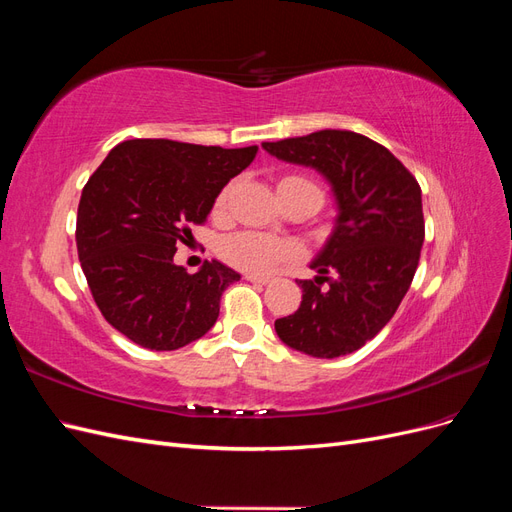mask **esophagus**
I'll return each mask as SVG.
<instances>
[{
    "label": "esophagus",
    "mask_w": 512,
    "mask_h": 512,
    "mask_svg": "<svg viewBox=\"0 0 512 512\" xmlns=\"http://www.w3.org/2000/svg\"><path fill=\"white\" fill-rule=\"evenodd\" d=\"M245 280L247 282H254V284H269V282H273V277H269V275H256V273H250V275H245Z\"/></svg>",
    "instance_id": "34e87169"
}]
</instances>
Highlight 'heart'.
I'll return each instance as SVG.
<instances>
[{
	"label": "heart",
	"instance_id": "b5f03b06",
	"mask_svg": "<svg viewBox=\"0 0 512 512\" xmlns=\"http://www.w3.org/2000/svg\"><path fill=\"white\" fill-rule=\"evenodd\" d=\"M318 190L316 185L303 179L299 175H286L277 183V194H286L292 190ZM228 203V188L220 192L218 200H215V209L222 211ZM220 256L228 262V265L237 267L241 271L250 273H265L273 269L280 262L294 256V245L277 239L271 235H262V232H237V235H230L220 243Z\"/></svg>",
	"mask_w": 512,
	"mask_h": 512
}]
</instances>
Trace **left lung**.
<instances>
[{"label":"left lung","mask_w":512,"mask_h":512,"mask_svg":"<svg viewBox=\"0 0 512 512\" xmlns=\"http://www.w3.org/2000/svg\"><path fill=\"white\" fill-rule=\"evenodd\" d=\"M262 147L277 160L318 170L337 205L331 237L309 265L318 275L297 282L303 301L275 320V333L318 359L359 350L393 318L412 284L425 239L421 185L389 149L350 130Z\"/></svg>","instance_id":"obj_1"}]
</instances>
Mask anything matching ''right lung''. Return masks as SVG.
I'll list each match as a JSON object with an SVG mask.
<instances>
[{
  "instance_id": "1",
  "label": "right lung",
  "mask_w": 512,
  "mask_h": 512,
  "mask_svg": "<svg viewBox=\"0 0 512 512\" xmlns=\"http://www.w3.org/2000/svg\"><path fill=\"white\" fill-rule=\"evenodd\" d=\"M256 151L134 138L111 149L89 177L76 250L102 316L134 344L177 350L218 320L222 292L241 275L218 260L190 275L173 258Z\"/></svg>"
}]
</instances>
